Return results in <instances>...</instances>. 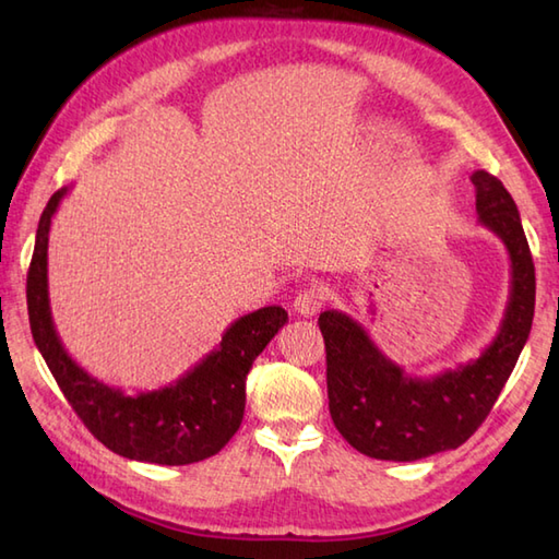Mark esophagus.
I'll return each mask as SVG.
<instances>
[{
    "instance_id": "obj_1",
    "label": "esophagus",
    "mask_w": 559,
    "mask_h": 559,
    "mask_svg": "<svg viewBox=\"0 0 559 559\" xmlns=\"http://www.w3.org/2000/svg\"><path fill=\"white\" fill-rule=\"evenodd\" d=\"M322 305H324V293L319 290L317 286H310V288H302L298 295H295L293 310L302 314V317H314L319 310H322Z\"/></svg>"
}]
</instances>
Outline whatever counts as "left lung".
Wrapping results in <instances>:
<instances>
[{
    "label": "left lung",
    "instance_id": "8db88e82",
    "mask_svg": "<svg viewBox=\"0 0 559 559\" xmlns=\"http://www.w3.org/2000/svg\"><path fill=\"white\" fill-rule=\"evenodd\" d=\"M478 223L504 242L512 286L500 331L480 358L430 379L408 377L338 310L319 314L326 346L329 413L336 430L365 456L418 461L456 449L488 418L531 334L536 269L512 194L495 175L476 170Z\"/></svg>",
    "mask_w": 559,
    "mask_h": 559
}]
</instances>
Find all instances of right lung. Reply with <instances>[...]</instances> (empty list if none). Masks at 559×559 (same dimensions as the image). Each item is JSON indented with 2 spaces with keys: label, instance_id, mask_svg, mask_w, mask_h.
Instances as JSON below:
<instances>
[{
  "label": "right lung",
  "instance_id": "1",
  "mask_svg": "<svg viewBox=\"0 0 559 559\" xmlns=\"http://www.w3.org/2000/svg\"><path fill=\"white\" fill-rule=\"evenodd\" d=\"M64 194L67 187L55 192L40 216L26 298L33 341L69 406L98 442L124 459L187 466L218 454L242 423L245 382L252 362L288 322V312L271 305L240 317L225 329L216 350L168 386L129 396L122 389L98 382L71 360L57 336L50 312L47 240L52 216Z\"/></svg>",
  "mask_w": 559,
  "mask_h": 559
}]
</instances>
